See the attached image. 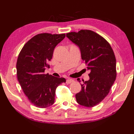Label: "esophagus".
I'll list each match as a JSON object with an SVG mask.
<instances>
[{
    "label": "esophagus",
    "mask_w": 134,
    "mask_h": 134,
    "mask_svg": "<svg viewBox=\"0 0 134 134\" xmlns=\"http://www.w3.org/2000/svg\"><path fill=\"white\" fill-rule=\"evenodd\" d=\"M74 82V80L72 79H70V78H69L67 79L66 80V83H71V82Z\"/></svg>",
    "instance_id": "34e87169"
}]
</instances>
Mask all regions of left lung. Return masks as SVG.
Segmentation results:
<instances>
[{"mask_svg":"<svg viewBox=\"0 0 134 134\" xmlns=\"http://www.w3.org/2000/svg\"><path fill=\"white\" fill-rule=\"evenodd\" d=\"M66 37L79 48L82 59L90 71L89 80L82 81L81 92L75 95L76 100L82 106L94 107L108 95L116 79L114 52L106 40L92 30L71 32ZM77 80L81 81L79 78Z\"/></svg>","mask_w":134,"mask_h":134,"instance_id":"8db88e82","label":"left lung"}]
</instances>
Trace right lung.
I'll return each mask as SVG.
<instances>
[{"label": "right lung", "instance_id": "add662e5", "mask_svg": "<svg viewBox=\"0 0 134 134\" xmlns=\"http://www.w3.org/2000/svg\"><path fill=\"white\" fill-rule=\"evenodd\" d=\"M65 37V34H39L28 41L19 54L17 78L25 94L36 107L45 108L53 104L57 87L65 82L64 78L44 74L49 67L48 63L54 49Z\"/></svg>", "mask_w": 134, "mask_h": 134}]
</instances>
